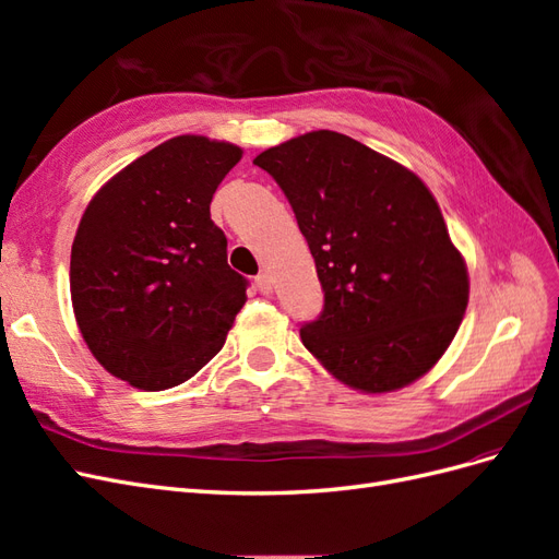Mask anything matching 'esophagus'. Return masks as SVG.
Masks as SVG:
<instances>
[{"instance_id": "esophagus-1", "label": "esophagus", "mask_w": 559, "mask_h": 559, "mask_svg": "<svg viewBox=\"0 0 559 559\" xmlns=\"http://www.w3.org/2000/svg\"><path fill=\"white\" fill-rule=\"evenodd\" d=\"M257 286H259L261 294H270V292H273V280H270L267 273H261V275L257 277Z\"/></svg>"}]
</instances>
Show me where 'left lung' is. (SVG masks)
Here are the masks:
<instances>
[{
	"mask_svg": "<svg viewBox=\"0 0 559 559\" xmlns=\"http://www.w3.org/2000/svg\"><path fill=\"white\" fill-rule=\"evenodd\" d=\"M253 163L289 198L324 289V312L300 329L312 357L364 394L429 373L464 319L468 270L427 183L333 130Z\"/></svg>",
	"mask_w": 559,
	"mask_h": 559,
	"instance_id": "8db88e82",
	"label": "left lung"
}]
</instances>
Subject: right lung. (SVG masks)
<instances>
[{
  "mask_svg": "<svg viewBox=\"0 0 559 559\" xmlns=\"http://www.w3.org/2000/svg\"><path fill=\"white\" fill-rule=\"evenodd\" d=\"M240 158L230 142L179 134L126 165L88 202L72 245V308L114 378L160 392L224 347L247 280L228 265L210 202Z\"/></svg>",
  "mask_w": 559,
  "mask_h": 559,
  "instance_id": "1",
  "label": "right lung"
}]
</instances>
